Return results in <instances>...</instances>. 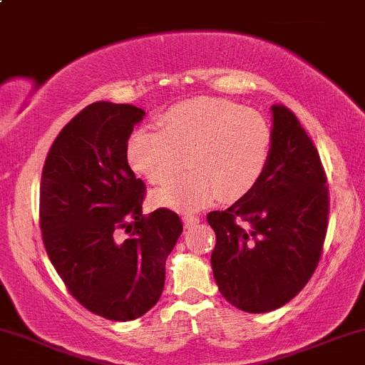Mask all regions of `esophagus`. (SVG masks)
<instances>
[{"label":"esophagus","mask_w":365,"mask_h":365,"mask_svg":"<svg viewBox=\"0 0 365 365\" xmlns=\"http://www.w3.org/2000/svg\"><path fill=\"white\" fill-rule=\"evenodd\" d=\"M199 222H200V219L197 216H183V226L188 227V230H190V227H194L195 225H199Z\"/></svg>","instance_id":"obj_1"}]
</instances>
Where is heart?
I'll return each instance as SVG.
<instances>
[{
    "instance_id": "heart-1",
    "label": "heart",
    "mask_w": 365,
    "mask_h": 365,
    "mask_svg": "<svg viewBox=\"0 0 365 365\" xmlns=\"http://www.w3.org/2000/svg\"><path fill=\"white\" fill-rule=\"evenodd\" d=\"M160 134L139 129L127 140V163L151 183L182 168L187 175L153 194V202L178 212L217 199L238 200L257 187L272 155V127L258 112L217 98H192L170 107Z\"/></svg>"
}]
</instances>
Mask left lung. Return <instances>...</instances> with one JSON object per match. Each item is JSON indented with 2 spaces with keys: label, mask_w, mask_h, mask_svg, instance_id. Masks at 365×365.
I'll return each instance as SVG.
<instances>
[{
  "label": "left lung",
  "mask_w": 365,
  "mask_h": 365,
  "mask_svg": "<svg viewBox=\"0 0 365 365\" xmlns=\"http://www.w3.org/2000/svg\"><path fill=\"white\" fill-rule=\"evenodd\" d=\"M327 177L313 140L284 105H272V155L257 187L212 210L214 279L247 313L284 306L318 267L328 226Z\"/></svg>",
  "instance_id": "8db88e82"
}]
</instances>
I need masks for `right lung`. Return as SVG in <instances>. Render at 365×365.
I'll list each match as a JSON object with an SVG mask.
<instances>
[{
	"mask_svg": "<svg viewBox=\"0 0 365 365\" xmlns=\"http://www.w3.org/2000/svg\"><path fill=\"white\" fill-rule=\"evenodd\" d=\"M144 115L129 103L88 105L57 135L42 170L46 252L74 299L113 322L160 301L166 258L183 230L170 209L143 216L146 187L125 148Z\"/></svg>",
	"mask_w": 365,
	"mask_h": 365,
	"instance_id": "obj_1",
	"label": "right lung"
}]
</instances>
